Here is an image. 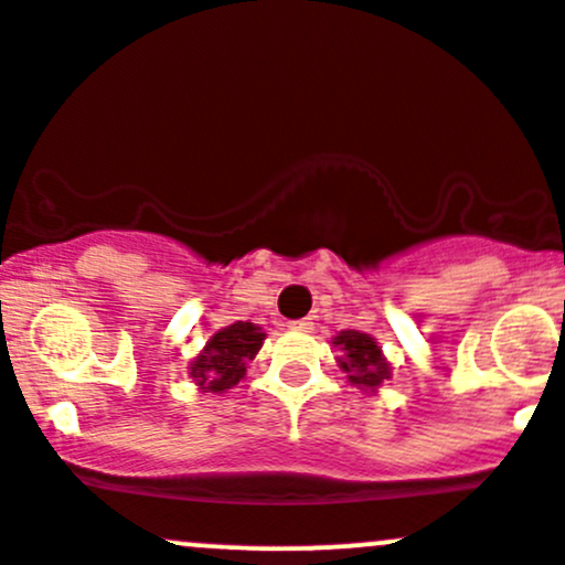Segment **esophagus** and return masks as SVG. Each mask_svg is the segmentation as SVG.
<instances>
[{"label": "esophagus", "mask_w": 565, "mask_h": 565, "mask_svg": "<svg viewBox=\"0 0 565 565\" xmlns=\"http://www.w3.org/2000/svg\"><path fill=\"white\" fill-rule=\"evenodd\" d=\"M290 329L312 331V329H316V323H312V318H305V321H294V323H290Z\"/></svg>", "instance_id": "obj_1"}]
</instances>
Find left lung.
I'll return each mask as SVG.
<instances>
[{
    "label": "left lung",
    "instance_id": "left-lung-1",
    "mask_svg": "<svg viewBox=\"0 0 565 565\" xmlns=\"http://www.w3.org/2000/svg\"><path fill=\"white\" fill-rule=\"evenodd\" d=\"M334 345L342 351L340 367L348 372V381L356 383V386L375 392L392 375V367H388L381 348H377V342L370 334L353 329L342 331V334L334 337Z\"/></svg>",
    "mask_w": 565,
    "mask_h": 565
}]
</instances>
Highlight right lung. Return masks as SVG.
I'll return each mask as SVG.
<instances>
[{
  "instance_id": "obj_1",
  "label": "right lung",
  "mask_w": 565,
  "mask_h": 565,
  "mask_svg": "<svg viewBox=\"0 0 565 565\" xmlns=\"http://www.w3.org/2000/svg\"><path fill=\"white\" fill-rule=\"evenodd\" d=\"M264 331L253 323L236 321L225 326L206 342L203 353L190 367V375L195 377L203 392L223 394L225 388L236 386L239 377H244L247 362L264 345Z\"/></svg>"
}]
</instances>
